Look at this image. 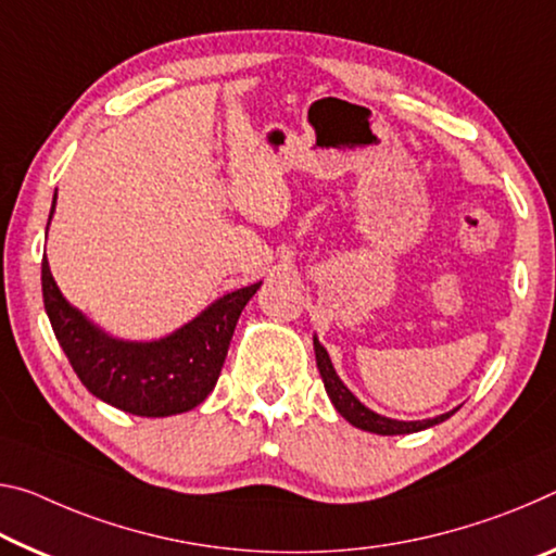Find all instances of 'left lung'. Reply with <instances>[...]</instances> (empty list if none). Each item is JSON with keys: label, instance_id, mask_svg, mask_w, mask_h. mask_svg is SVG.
Here are the masks:
<instances>
[{"label": "left lung", "instance_id": "left-lung-1", "mask_svg": "<svg viewBox=\"0 0 556 556\" xmlns=\"http://www.w3.org/2000/svg\"><path fill=\"white\" fill-rule=\"evenodd\" d=\"M314 354H316V366H319L324 389H326V393H329L333 408H337L341 416L351 422V426H356L361 430H368V433H376V435L418 433V430H426L430 426H438V422L447 420L457 410L455 408L451 413H443V416H435V418H428V420H393V418L378 416V413H374L371 408H366V405L361 403L356 395L346 389V386H343V381L337 376V371H333L329 354H326V349L321 346L319 339H316V337H314Z\"/></svg>", "mask_w": 556, "mask_h": 556}]
</instances>
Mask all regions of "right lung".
<instances>
[{
	"label": "right lung",
	"instance_id": "1",
	"mask_svg": "<svg viewBox=\"0 0 556 556\" xmlns=\"http://www.w3.org/2000/svg\"><path fill=\"white\" fill-rule=\"evenodd\" d=\"M260 285L219 296L170 337L123 341L109 337L74 309L59 292L47 257L41 262L43 309L76 376L96 399L146 418L192 410L207 399L223 371L237 319Z\"/></svg>",
	"mask_w": 556,
	"mask_h": 556
}]
</instances>
